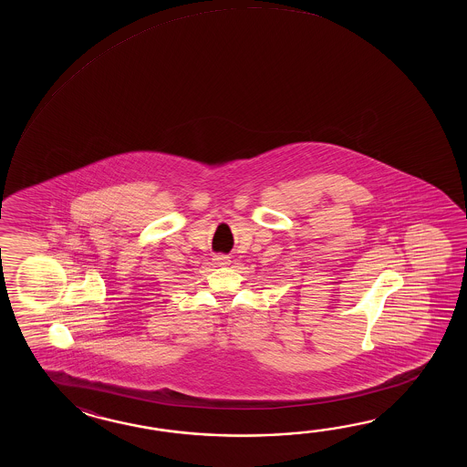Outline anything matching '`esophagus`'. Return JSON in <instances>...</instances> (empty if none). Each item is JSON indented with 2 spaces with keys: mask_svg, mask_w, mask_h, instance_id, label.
<instances>
[{
  "mask_svg": "<svg viewBox=\"0 0 467 467\" xmlns=\"http://www.w3.org/2000/svg\"><path fill=\"white\" fill-rule=\"evenodd\" d=\"M213 260H215L217 265H229L230 264L229 257H225V255H215Z\"/></svg>",
  "mask_w": 467,
  "mask_h": 467,
  "instance_id": "esophagus-1",
  "label": "esophagus"
}]
</instances>
